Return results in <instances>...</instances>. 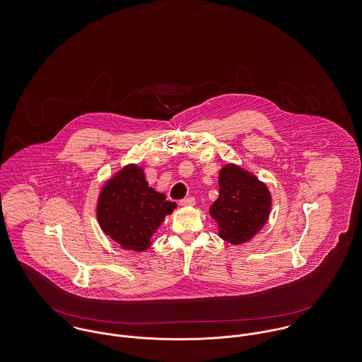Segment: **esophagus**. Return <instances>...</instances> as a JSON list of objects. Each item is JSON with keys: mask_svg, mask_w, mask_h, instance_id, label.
Returning <instances> with one entry per match:
<instances>
[{"mask_svg": "<svg viewBox=\"0 0 362 362\" xmlns=\"http://www.w3.org/2000/svg\"><path fill=\"white\" fill-rule=\"evenodd\" d=\"M194 202H196V200H194L193 197H187V199H183V200L179 201V204H180L182 206H192V205H194Z\"/></svg>", "mask_w": 362, "mask_h": 362, "instance_id": "1", "label": "esophagus"}]
</instances>
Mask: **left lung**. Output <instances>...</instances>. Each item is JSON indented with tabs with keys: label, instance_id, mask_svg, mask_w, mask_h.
Here are the masks:
<instances>
[{
	"label": "left lung",
	"instance_id": "left-lung-1",
	"mask_svg": "<svg viewBox=\"0 0 362 362\" xmlns=\"http://www.w3.org/2000/svg\"><path fill=\"white\" fill-rule=\"evenodd\" d=\"M272 206L271 192L254 173L235 163L219 170V196L209 208L218 235L232 245L251 240L267 223Z\"/></svg>",
	"mask_w": 362,
	"mask_h": 362
}]
</instances>
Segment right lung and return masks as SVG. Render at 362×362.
<instances>
[{
  "instance_id": "add662e5",
  "label": "right lung",
  "mask_w": 362,
  "mask_h": 362,
  "mask_svg": "<svg viewBox=\"0 0 362 362\" xmlns=\"http://www.w3.org/2000/svg\"><path fill=\"white\" fill-rule=\"evenodd\" d=\"M176 202L150 187L144 169L136 163L123 166L103 186L97 200L101 230L127 251L144 252L151 238Z\"/></svg>"
}]
</instances>
